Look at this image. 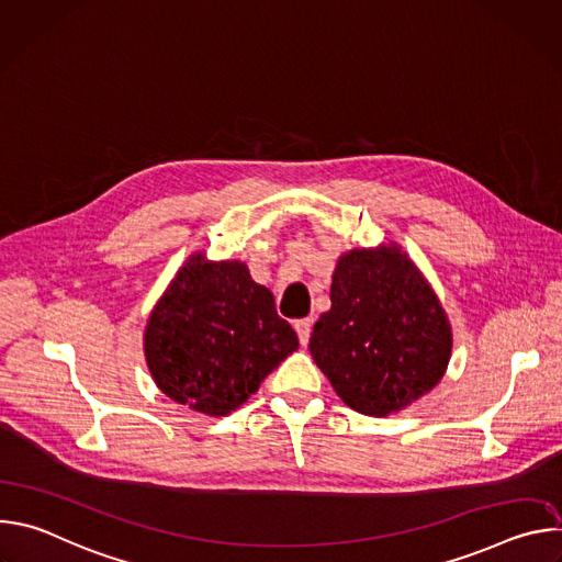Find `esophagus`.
I'll list each match as a JSON object with an SVG mask.
<instances>
[{
	"label": "esophagus",
	"mask_w": 562,
	"mask_h": 562,
	"mask_svg": "<svg viewBox=\"0 0 562 562\" xmlns=\"http://www.w3.org/2000/svg\"><path fill=\"white\" fill-rule=\"evenodd\" d=\"M295 331H297V338H300V345L306 347L308 345V338H311V331H313V317H302L295 323Z\"/></svg>",
	"instance_id": "obj_1"
}]
</instances>
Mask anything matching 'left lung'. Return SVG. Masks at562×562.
<instances>
[{
	"instance_id": "8db88e82",
	"label": "left lung",
	"mask_w": 562,
	"mask_h": 562,
	"mask_svg": "<svg viewBox=\"0 0 562 562\" xmlns=\"http://www.w3.org/2000/svg\"><path fill=\"white\" fill-rule=\"evenodd\" d=\"M308 349L345 405L380 418L440 382L451 327L434 289L400 247L353 249L338 260L331 308L315 323Z\"/></svg>"
}]
</instances>
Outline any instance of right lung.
Segmentation results:
<instances>
[{"label": "right lung", "instance_id": "add662e5", "mask_svg": "<svg viewBox=\"0 0 562 562\" xmlns=\"http://www.w3.org/2000/svg\"><path fill=\"white\" fill-rule=\"evenodd\" d=\"M297 336L245 262L191 256L148 315L144 356L155 384L206 416L245 405Z\"/></svg>", "mask_w": 562, "mask_h": 562}]
</instances>
